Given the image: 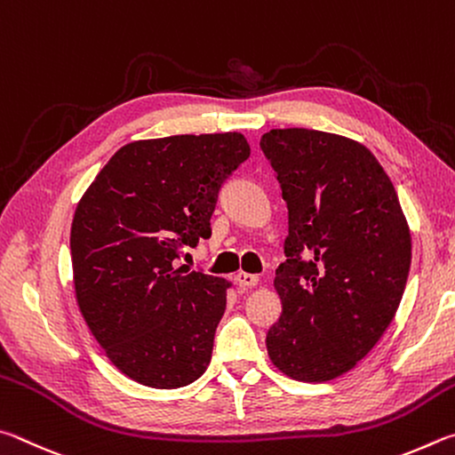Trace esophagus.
Listing matches in <instances>:
<instances>
[{
    "label": "esophagus",
    "mask_w": 455,
    "mask_h": 455,
    "mask_svg": "<svg viewBox=\"0 0 455 455\" xmlns=\"http://www.w3.org/2000/svg\"><path fill=\"white\" fill-rule=\"evenodd\" d=\"M235 282H237V285H242V288H253V285H258L259 280H258V275L240 272L235 275Z\"/></svg>",
    "instance_id": "esophagus-1"
}]
</instances>
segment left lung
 Segmentation results:
<instances>
[{"label": "left lung", "mask_w": 455, "mask_h": 455, "mask_svg": "<svg viewBox=\"0 0 455 455\" xmlns=\"http://www.w3.org/2000/svg\"><path fill=\"white\" fill-rule=\"evenodd\" d=\"M259 148L288 205L282 315L267 330L274 365L328 381L370 354L400 306L411 235L387 173L368 148L306 127L272 130Z\"/></svg>", "instance_id": "1"}]
</instances>
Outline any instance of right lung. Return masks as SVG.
Returning a JSON list of instances; mask_svg holds the SVG:
<instances>
[{
	"mask_svg": "<svg viewBox=\"0 0 455 455\" xmlns=\"http://www.w3.org/2000/svg\"><path fill=\"white\" fill-rule=\"evenodd\" d=\"M248 157L235 132L133 141L77 204L69 248L79 312L133 381L183 387L210 365L228 282L175 261L212 235L220 189Z\"/></svg>",
	"mask_w": 455,
	"mask_h": 455,
	"instance_id": "right-lung-1",
	"label": "right lung"
}]
</instances>
